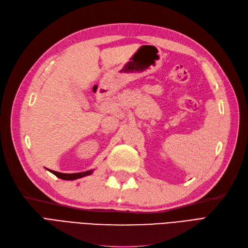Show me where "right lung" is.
Returning <instances> with one entry per match:
<instances>
[{"instance_id":"1","label":"right lung","mask_w":248,"mask_h":248,"mask_svg":"<svg viewBox=\"0 0 248 248\" xmlns=\"http://www.w3.org/2000/svg\"><path fill=\"white\" fill-rule=\"evenodd\" d=\"M48 171L53 173L54 175H56L58 178H60V179H63V180H75V179H78V178H82L84 176H88V175H91L93 173V170L81 172V173H73V174L60 173V172H56V171H53V170H48Z\"/></svg>"}]
</instances>
